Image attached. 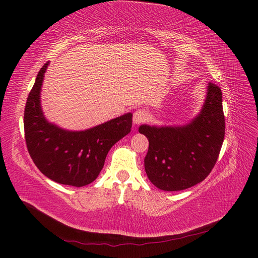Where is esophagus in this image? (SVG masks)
<instances>
[{
    "mask_svg": "<svg viewBox=\"0 0 258 258\" xmlns=\"http://www.w3.org/2000/svg\"><path fill=\"white\" fill-rule=\"evenodd\" d=\"M145 119H146V112L144 110H142V108L137 110L134 113V117H132V120H134V122L137 123V124L144 122Z\"/></svg>",
    "mask_w": 258,
    "mask_h": 258,
    "instance_id": "esophagus-1",
    "label": "esophagus"
}]
</instances>
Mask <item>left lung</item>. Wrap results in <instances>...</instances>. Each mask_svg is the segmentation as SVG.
<instances>
[{
    "mask_svg": "<svg viewBox=\"0 0 258 258\" xmlns=\"http://www.w3.org/2000/svg\"><path fill=\"white\" fill-rule=\"evenodd\" d=\"M139 131L150 143L144 167L157 188L176 191L202 182L214 168L225 137L221 88L209 84L204 107L187 126L143 124Z\"/></svg>",
    "mask_w": 258,
    "mask_h": 258,
    "instance_id": "8db88e82",
    "label": "left lung"
}]
</instances>
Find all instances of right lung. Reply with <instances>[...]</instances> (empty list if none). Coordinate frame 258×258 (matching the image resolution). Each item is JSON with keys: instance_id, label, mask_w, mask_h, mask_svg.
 <instances>
[{"instance_id": "obj_1", "label": "right lung", "mask_w": 258, "mask_h": 258, "mask_svg": "<svg viewBox=\"0 0 258 258\" xmlns=\"http://www.w3.org/2000/svg\"><path fill=\"white\" fill-rule=\"evenodd\" d=\"M42 67L25 107L23 126L28 152L41 172L63 185L82 187L95 181L104 166L111 147L131 131L132 114L85 131H67L45 119L40 93L44 73Z\"/></svg>"}]
</instances>
